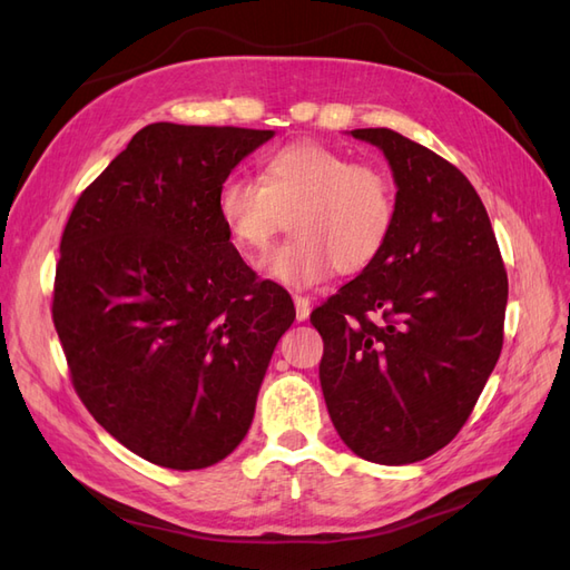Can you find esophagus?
Segmentation results:
<instances>
[{
    "instance_id": "esophagus-1",
    "label": "esophagus",
    "mask_w": 570,
    "mask_h": 570,
    "mask_svg": "<svg viewBox=\"0 0 570 570\" xmlns=\"http://www.w3.org/2000/svg\"><path fill=\"white\" fill-rule=\"evenodd\" d=\"M292 299H295L297 321H306V318H308V312H312V302H308V297H304V295H295Z\"/></svg>"
}]
</instances>
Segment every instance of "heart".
<instances>
[{
  "mask_svg": "<svg viewBox=\"0 0 570 570\" xmlns=\"http://www.w3.org/2000/svg\"><path fill=\"white\" fill-rule=\"evenodd\" d=\"M216 206L233 243L254 256H264L289 220L295 239L271 256L268 273L292 287L316 285L333 268L364 271L396 218L385 170L321 142L268 151L258 180L233 174L220 183Z\"/></svg>",
  "mask_w": 570,
  "mask_h": 570,
  "instance_id": "1",
  "label": "heart"
}]
</instances>
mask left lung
I'll use <instances>...</instances> for the list:
<instances>
[{
  "instance_id": "left-lung-1",
  "label": "left lung",
  "mask_w": 570,
  "mask_h": 570,
  "mask_svg": "<svg viewBox=\"0 0 570 570\" xmlns=\"http://www.w3.org/2000/svg\"><path fill=\"white\" fill-rule=\"evenodd\" d=\"M385 151L396 218L385 249L312 312L342 442L373 463L421 461L469 421L504 342L509 278L461 170L390 128L352 130Z\"/></svg>"
}]
</instances>
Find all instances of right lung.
I'll return each mask as SVG.
<instances>
[{
    "instance_id": "1",
    "label": "right lung",
    "mask_w": 570,
    "mask_h": 570,
    "mask_svg": "<svg viewBox=\"0 0 570 570\" xmlns=\"http://www.w3.org/2000/svg\"><path fill=\"white\" fill-rule=\"evenodd\" d=\"M273 130L151 124L82 189L51 321L95 421L164 469L226 459L295 304L233 247L220 183Z\"/></svg>"
}]
</instances>
